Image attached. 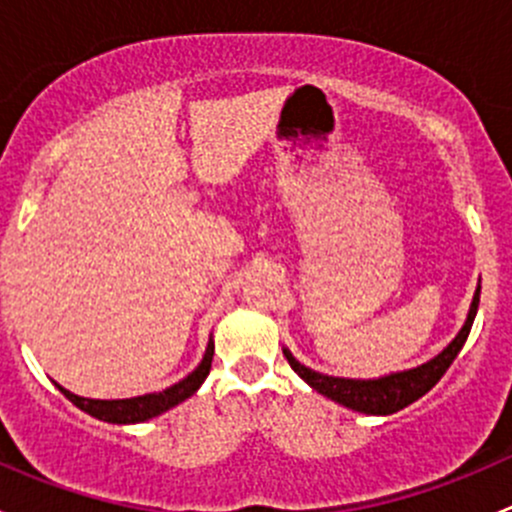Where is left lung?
<instances>
[{
    "instance_id": "left-lung-1",
    "label": "left lung",
    "mask_w": 512,
    "mask_h": 512,
    "mask_svg": "<svg viewBox=\"0 0 512 512\" xmlns=\"http://www.w3.org/2000/svg\"><path fill=\"white\" fill-rule=\"evenodd\" d=\"M478 302L480 285L476 289V294H473L466 324H463L461 332L456 334V339H453L441 354L433 356L426 364L416 366V369L396 371V374L381 376V379H339V376L319 374V371L299 364L289 349H282V352H285L289 366H292L314 391H319V394L327 396V399L337 401V404L347 406V409L352 411H359V414L389 416L406 409L409 404H414V401L421 399L423 394H428V391L438 384V379L446 374V369L453 364V359H456L458 352L463 349V344H466L468 334H471L473 319H476L478 312Z\"/></svg>"
}]
</instances>
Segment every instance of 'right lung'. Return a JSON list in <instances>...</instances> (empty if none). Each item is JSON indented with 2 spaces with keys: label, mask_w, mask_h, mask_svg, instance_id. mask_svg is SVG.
<instances>
[{
  "label": "right lung",
  "mask_w": 512,
  "mask_h": 512,
  "mask_svg": "<svg viewBox=\"0 0 512 512\" xmlns=\"http://www.w3.org/2000/svg\"><path fill=\"white\" fill-rule=\"evenodd\" d=\"M215 344L213 339L208 342V349H205L203 361L198 364V369L190 371L183 381L168 386L165 391H158V394H146V396H133V399H113V401H101V399H84V396H76L71 391H66L64 386H59L61 394L71 401L74 406H79L81 411H86L89 416L101 418V421L108 423H141L148 421V418L160 416L163 411L173 409V406L183 404L185 399L195 394L200 389L205 379L210 374V364H213Z\"/></svg>",
  "instance_id": "obj_1"
}]
</instances>
